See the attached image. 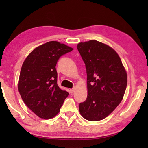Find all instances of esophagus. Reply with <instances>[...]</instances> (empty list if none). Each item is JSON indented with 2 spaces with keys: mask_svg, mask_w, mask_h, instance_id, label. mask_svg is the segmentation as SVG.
Returning <instances> with one entry per match:
<instances>
[{
  "mask_svg": "<svg viewBox=\"0 0 148 148\" xmlns=\"http://www.w3.org/2000/svg\"><path fill=\"white\" fill-rule=\"evenodd\" d=\"M74 90H75V88H72V89H71V90H70V92H71V93H74Z\"/></svg>",
  "mask_w": 148,
  "mask_h": 148,
  "instance_id": "1",
  "label": "esophagus"
}]
</instances>
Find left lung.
Returning a JSON list of instances; mask_svg holds the SVG:
<instances>
[{
  "label": "left lung",
  "instance_id": "left-lung-1",
  "mask_svg": "<svg viewBox=\"0 0 148 148\" xmlns=\"http://www.w3.org/2000/svg\"><path fill=\"white\" fill-rule=\"evenodd\" d=\"M85 64L88 95L79 103L81 115L95 121L106 118L123 98L127 72L118 53L108 45L91 40L77 45Z\"/></svg>",
  "mask_w": 148,
  "mask_h": 148
}]
</instances>
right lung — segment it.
Returning a JSON list of instances; mask_svg holds the SVG:
<instances>
[{
  "mask_svg": "<svg viewBox=\"0 0 148 148\" xmlns=\"http://www.w3.org/2000/svg\"><path fill=\"white\" fill-rule=\"evenodd\" d=\"M73 48L57 41H50L34 49L21 69L18 91L31 111L43 119L58 114L69 95L57 84L56 65L61 56Z\"/></svg>",
  "mask_w": 148,
  "mask_h": 148,
  "instance_id": "1",
  "label": "right lung"
}]
</instances>
